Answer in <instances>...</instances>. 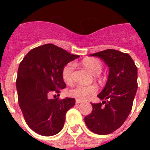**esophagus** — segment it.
<instances>
[{
    "label": "esophagus",
    "instance_id": "1",
    "mask_svg": "<svg viewBox=\"0 0 150 150\" xmlns=\"http://www.w3.org/2000/svg\"><path fill=\"white\" fill-rule=\"evenodd\" d=\"M80 103H82V100H78V99H76V104H80Z\"/></svg>",
    "mask_w": 150,
    "mask_h": 150
}]
</instances>
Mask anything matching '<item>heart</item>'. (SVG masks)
Listing matches in <instances>:
<instances>
[{"instance_id": "obj_1", "label": "heart", "mask_w": 150, "mask_h": 150, "mask_svg": "<svg viewBox=\"0 0 150 150\" xmlns=\"http://www.w3.org/2000/svg\"><path fill=\"white\" fill-rule=\"evenodd\" d=\"M83 65L92 74H99L102 71L103 64L99 59L86 58L82 62ZM74 64L72 62L67 64L62 69V76L64 82L70 85L73 82V72ZM98 91V86L95 84L76 85L68 91V95L78 100H88L95 96Z\"/></svg>"}]
</instances>
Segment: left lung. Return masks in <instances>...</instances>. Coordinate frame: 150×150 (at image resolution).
Wrapping results in <instances>:
<instances>
[{"instance_id":"left-lung-1","label":"left lung","mask_w":150,"mask_h":150,"mask_svg":"<svg viewBox=\"0 0 150 150\" xmlns=\"http://www.w3.org/2000/svg\"><path fill=\"white\" fill-rule=\"evenodd\" d=\"M109 67L104 88L98 95L102 103L91 104L92 111L85 117L88 129L98 134H108L122 126L132 110L137 89V67L128 53L106 50L91 54Z\"/></svg>"}]
</instances>
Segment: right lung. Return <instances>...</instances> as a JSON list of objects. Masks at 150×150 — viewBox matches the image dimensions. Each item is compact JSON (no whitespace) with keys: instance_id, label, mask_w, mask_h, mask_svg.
I'll use <instances>...</instances> for the list:
<instances>
[{"instance_id":"obj_1","label":"right lung","mask_w":150,"mask_h":150,"mask_svg":"<svg viewBox=\"0 0 150 150\" xmlns=\"http://www.w3.org/2000/svg\"><path fill=\"white\" fill-rule=\"evenodd\" d=\"M78 57L48 43L31 50L21 62L16 79L18 104L26 123L36 133L52 136L63 128L66 112L75 99L49 96L65 88L62 69Z\"/></svg>"}]
</instances>
